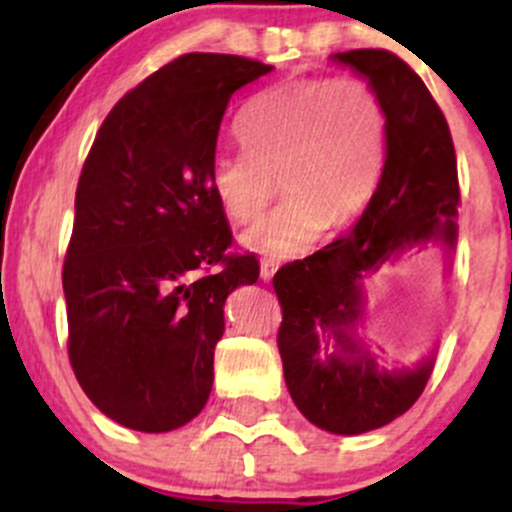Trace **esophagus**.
I'll return each mask as SVG.
<instances>
[{"instance_id":"1","label":"esophagus","mask_w":512,"mask_h":512,"mask_svg":"<svg viewBox=\"0 0 512 512\" xmlns=\"http://www.w3.org/2000/svg\"><path fill=\"white\" fill-rule=\"evenodd\" d=\"M277 270H280V262H277V260H270V257H265V260L260 262V277L265 282H270L272 277H275Z\"/></svg>"}]
</instances>
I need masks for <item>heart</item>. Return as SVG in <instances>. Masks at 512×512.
<instances>
[{"instance_id":"1","label":"heart","mask_w":512,"mask_h":512,"mask_svg":"<svg viewBox=\"0 0 512 512\" xmlns=\"http://www.w3.org/2000/svg\"><path fill=\"white\" fill-rule=\"evenodd\" d=\"M237 136L245 148L210 158V188L232 223H250L282 180L289 198L242 232L265 255L309 250L324 225L359 218L379 188L386 111L359 76L285 81L247 103Z\"/></svg>"}]
</instances>
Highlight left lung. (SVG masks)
Segmentation results:
<instances>
[{
  "label": "left lung",
  "instance_id": "8db88e82",
  "mask_svg": "<svg viewBox=\"0 0 512 512\" xmlns=\"http://www.w3.org/2000/svg\"><path fill=\"white\" fill-rule=\"evenodd\" d=\"M334 61L356 69L386 111V160L379 188L349 235L275 275L282 324L277 332L292 401L329 433L374 431L411 409L433 361L414 371H381L356 339L361 287L409 247L456 242L461 203L448 123L421 76L386 49H354Z\"/></svg>",
  "mask_w": 512,
  "mask_h": 512
}]
</instances>
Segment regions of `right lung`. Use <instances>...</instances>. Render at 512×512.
<instances>
[{"mask_svg": "<svg viewBox=\"0 0 512 512\" xmlns=\"http://www.w3.org/2000/svg\"><path fill=\"white\" fill-rule=\"evenodd\" d=\"M270 71L178 56L111 108L86 156L61 272L69 361L96 409L133 431L203 411L227 294L260 277L255 255H227L208 168L232 94Z\"/></svg>", "mask_w": 512, "mask_h": 512, "instance_id": "right-lung-1", "label": "right lung"}]
</instances>
